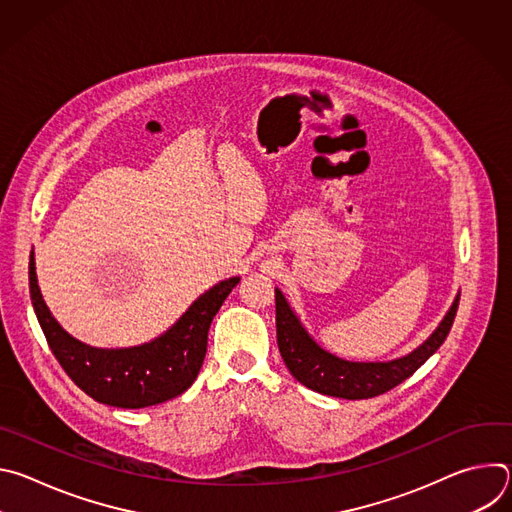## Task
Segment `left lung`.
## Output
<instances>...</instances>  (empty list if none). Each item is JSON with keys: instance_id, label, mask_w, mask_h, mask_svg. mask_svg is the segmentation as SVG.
<instances>
[{"instance_id": "8db88e82", "label": "left lung", "mask_w": 512, "mask_h": 512, "mask_svg": "<svg viewBox=\"0 0 512 512\" xmlns=\"http://www.w3.org/2000/svg\"><path fill=\"white\" fill-rule=\"evenodd\" d=\"M460 296H456L452 308L433 330V334L417 346L413 352L387 360V362H354L338 358L324 350L304 328L296 312L289 308L285 296L275 287V324H277V346L289 373L308 389L342 399H369L383 395L409 379L421 364L437 350L458 312Z\"/></svg>"}]
</instances>
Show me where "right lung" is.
<instances>
[{"instance_id": "obj_1", "label": "right lung", "mask_w": 512, "mask_h": 512, "mask_svg": "<svg viewBox=\"0 0 512 512\" xmlns=\"http://www.w3.org/2000/svg\"><path fill=\"white\" fill-rule=\"evenodd\" d=\"M28 273L36 318L64 373L95 401L121 409L170 401L196 381L206 354L210 322L241 281V277L218 281L168 332L152 342L131 348H95L72 338L50 314L38 287L34 251Z\"/></svg>"}]
</instances>
